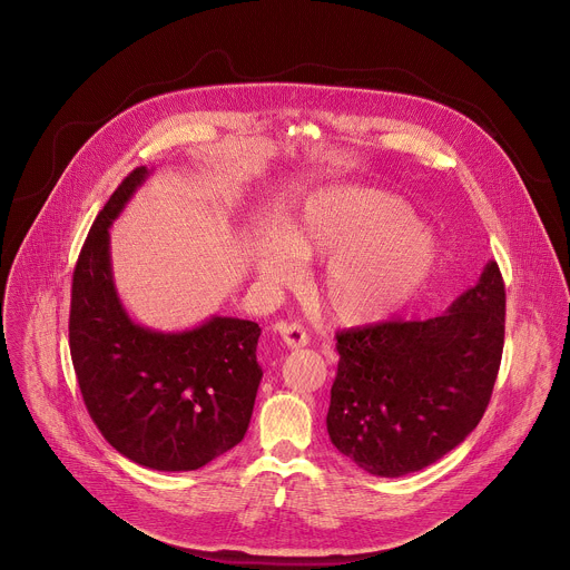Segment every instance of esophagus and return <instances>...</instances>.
Returning a JSON list of instances; mask_svg holds the SVG:
<instances>
[{
	"instance_id": "1",
	"label": "esophagus",
	"mask_w": 570,
	"mask_h": 570,
	"mask_svg": "<svg viewBox=\"0 0 570 570\" xmlns=\"http://www.w3.org/2000/svg\"><path fill=\"white\" fill-rule=\"evenodd\" d=\"M276 332L283 336L287 348H303L309 344V336L301 323H278Z\"/></svg>"
}]
</instances>
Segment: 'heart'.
Segmentation results:
<instances>
[{
	"label": "heart",
	"mask_w": 570,
	"mask_h": 570,
	"mask_svg": "<svg viewBox=\"0 0 570 570\" xmlns=\"http://www.w3.org/2000/svg\"><path fill=\"white\" fill-rule=\"evenodd\" d=\"M325 258L318 296L341 323L364 325L406 307L431 278L440 245L406 202L375 188H332L303 204L283 236L254 252L265 283H289L301 261Z\"/></svg>",
	"instance_id": "b5f03b06"
}]
</instances>
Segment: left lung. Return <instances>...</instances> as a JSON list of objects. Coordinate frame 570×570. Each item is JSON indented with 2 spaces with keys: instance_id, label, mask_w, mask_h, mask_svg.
Segmentation results:
<instances>
[{
  "instance_id": "8db88e82",
  "label": "left lung",
  "mask_w": 570,
  "mask_h": 570,
  "mask_svg": "<svg viewBox=\"0 0 570 570\" xmlns=\"http://www.w3.org/2000/svg\"><path fill=\"white\" fill-rule=\"evenodd\" d=\"M505 285L490 261L440 316L336 332L332 444L373 476L420 472L481 422L501 366Z\"/></svg>"
}]
</instances>
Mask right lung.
I'll list each match as a JSON object with an SVG mask.
<instances>
[{"mask_svg":"<svg viewBox=\"0 0 570 570\" xmlns=\"http://www.w3.org/2000/svg\"><path fill=\"white\" fill-rule=\"evenodd\" d=\"M132 170L111 193L80 249L69 348L85 406L102 438L137 465L199 470L247 433L263 368L261 327L210 316L184 332L144 327L126 312L109 261V226L148 179Z\"/></svg>","mask_w":570,"mask_h":570,"instance_id":"right-lung-1","label":"right lung"}]
</instances>
